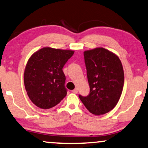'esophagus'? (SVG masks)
Segmentation results:
<instances>
[{"mask_svg":"<svg viewBox=\"0 0 148 148\" xmlns=\"http://www.w3.org/2000/svg\"><path fill=\"white\" fill-rule=\"evenodd\" d=\"M72 92L75 93V94H77V93H78V89H77V88L74 89V90H72Z\"/></svg>","mask_w":148,"mask_h":148,"instance_id":"esophagus-1","label":"esophagus"}]
</instances>
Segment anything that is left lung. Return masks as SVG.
I'll return each mask as SVG.
<instances>
[{"label": "left lung", "mask_w": 148, "mask_h": 148, "mask_svg": "<svg viewBox=\"0 0 148 148\" xmlns=\"http://www.w3.org/2000/svg\"><path fill=\"white\" fill-rule=\"evenodd\" d=\"M90 92L79 98L91 113L101 115L117 104L124 84L122 64L117 56L103 47L84 52Z\"/></svg>", "instance_id": "8db88e82"}]
</instances>
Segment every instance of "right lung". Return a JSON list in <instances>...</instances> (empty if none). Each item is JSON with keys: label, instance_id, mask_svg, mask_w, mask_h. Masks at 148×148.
<instances>
[{"label": "right lung", "instance_id": "obj_1", "mask_svg": "<svg viewBox=\"0 0 148 148\" xmlns=\"http://www.w3.org/2000/svg\"><path fill=\"white\" fill-rule=\"evenodd\" d=\"M74 51L44 47L33 53L24 73V84L31 101L41 109L57 105L67 94L62 68Z\"/></svg>", "mask_w": 148, "mask_h": 148}]
</instances>
